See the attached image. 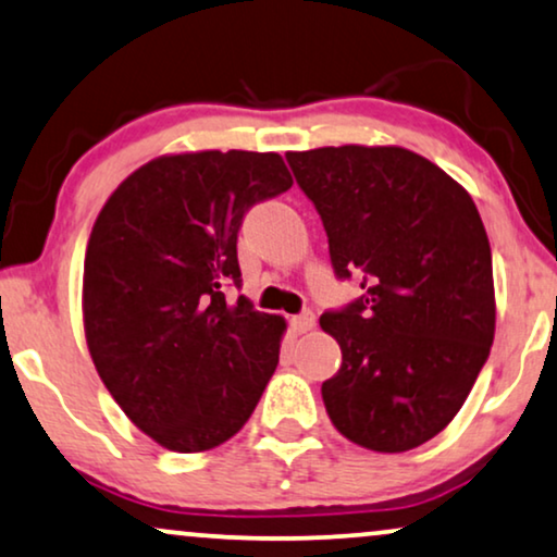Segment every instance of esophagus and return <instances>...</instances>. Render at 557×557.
I'll list each match as a JSON object with an SVG mask.
<instances>
[{"mask_svg":"<svg viewBox=\"0 0 557 557\" xmlns=\"http://www.w3.org/2000/svg\"><path fill=\"white\" fill-rule=\"evenodd\" d=\"M290 325H293V329L298 331V333H308V331L313 329V325H315V315L310 313V310H306V313L295 315L293 321H290Z\"/></svg>","mask_w":557,"mask_h":557,"instance_id":"esophagus-1","label":"esophagus"}]
</instances>
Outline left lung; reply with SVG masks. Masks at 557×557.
Returning <instances> with one entry per match:
<instances>
[{
    "label": "left lung",
    "mask_w": 557,
    "mask_h": 557,
    "mask_svg": "<svg viewBox=\"0 0 557 557\" xmlns=\"http://www.w3.org/2000/svg\"><path fill=\"white\" fill-rule=\"evenodd\" d=\"M329 234L341 280L359 300L321 315L341 369L323 382L344 438L403 454L441 433L476 382L494 341L492 247L461 183L397 145L287 152Z\"/></svg>",
    "instance_id": "8db88e82"
}]
</instances>
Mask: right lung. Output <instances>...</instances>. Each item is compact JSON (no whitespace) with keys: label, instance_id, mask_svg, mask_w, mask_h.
Returning <instances> with one entry per match:
<instances>
[{"label":"right lung","instance_id":"1","mask_svg":"<svg viewBox=\"0 0 557 557\" xmlns=\"http://www.w3.org/2000/svg\"><path fill=\"white\" fill-rule=\"evenodd\" d=\"M293 185L277 152L160 154L119 183L84 262V331L124 414L162 448L201 454L239 433L280 361L285 318L239 295L236 234Z\"/></svg>","mask_w":557,"mask_h":557}]
</instances>
